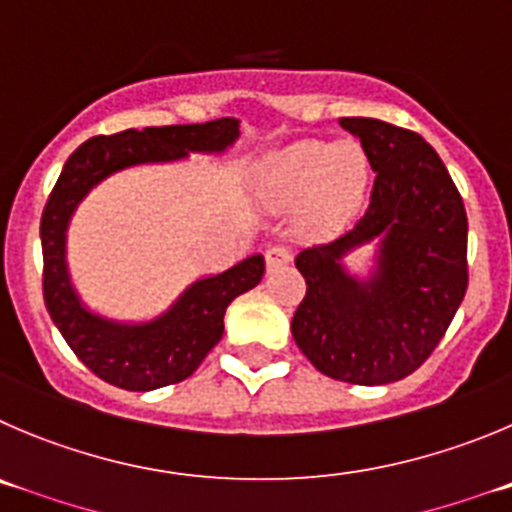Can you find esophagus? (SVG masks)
<instances>
[{
	"instance_id": "esophagus-1",
	"label": "esophagus",
	"mask_w": 512,
	"mask_h": 512,
	"mask_svg": "<svg viewBox=\"0 0 512 512\" xmlns=\"http://www.w3.org/2000/svg\"><path fill=\"white\" fill-rule=\"evenodd\" d=\"M290 260H293V252H290L288 247H280V245H275V247H270V250L265 252L267 272H275V270H278V267L288 265Z\"/></svg>"
}]
</instances>
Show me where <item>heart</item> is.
<instances>
[{
  "mask_svg": "<svg viewBox=\"0 0 512 512\" xmlns=\"http://www.w3.org/2000/svg\"><path fill=\"white\" fill-rule=\"evenodd\" d=\"M371 164L353 141H298L272 154L262 166L260 186L275 204H298L310 197L318 219L341 222L364 204Z\"/></svg>",
  "mask_w": 512,
  "mask_h": 512,
  "instance_id": "heart-1",
  "label": "heart"
}]
</instances>
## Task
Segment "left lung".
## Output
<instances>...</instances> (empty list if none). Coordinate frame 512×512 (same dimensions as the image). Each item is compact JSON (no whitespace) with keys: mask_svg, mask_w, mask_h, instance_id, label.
Instances as JSON below:
<instances>
[{"mask_svg":"<svg viewBox=\"0 0 512 512\" xmlns=\"http://www.w3.org/2000/svg\"><path fill=\"white\" fill-rule=\"evenodd\" d=\"M376 171L371 204L348 232L305 247V298L290 323L310 364L346 384L379 386L417 371L467 290V214L442 159L419 133L341 118ZM375 242L367 275L345 255Z\"/></svg>","mask_w":512,"mask_h":512,"instance_id":"8db88e82","label":"left lung"}]
</instances>
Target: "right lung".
Returning a JSON list of instances; mask_svg holds the SVG:
<instances>
[{
    "instance_id": "right-lung-1",
    "label": "right lung",
    "mask_w": 512,
    "mask_h": 512,
    "mask_svg": "<svg viewBox=\"0 0 512 512\" xmlns=\"http://www.w3.org/2000/svg\"><path fill=\"white\" fill-rule=\"evenodd\" d=\"M240 138L237 118L191 126H148L116 136L88 138L65 161L42 212V293L47 313L75 356L93 374L128 391H154L184 381L199 369L224 333V313L237 295L265 275V257L250 255L237 265L202 275L179 298L146 321H118L80 298L68 267V229L90 191L113 174L146 164H176L189 154L219 156Z\"/></svg>"
}]
</instances>
